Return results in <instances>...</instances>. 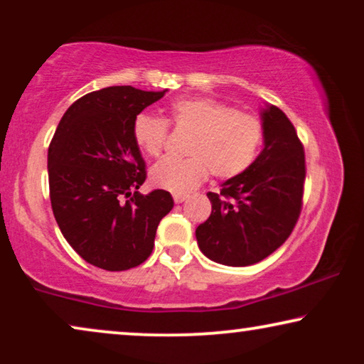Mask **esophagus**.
I'll use <instances>...</instances> for the list:
<instances>
[{
  "label": "esophagus",
  "mask_w": 364,
  "mask_h": 364,
  "mask_svg": "<svg viewBox=\"0 0 364 364\" xmlns=\"http://www.w3.org/2000/svg\"><path fill=\"white\" fill-rule=\"evenodd\" d=\"M183 200H187V196H182V193H173V202L182 203Z\"/></svg>",
  "instance_id": "esophagus-1"
}]
</instances>
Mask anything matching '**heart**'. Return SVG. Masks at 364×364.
<instances>
[{"instance_id": "b5f03b06", "label": "heart", "mask_w": 364, "mask_h": 364, "mask_svg": "<svg viewBox=\"0 0 364 364\" xmlns=\"http://www.w3.org/2000/svg\"><path fill=\"white\" fill-rule=\"evenodd\" d=\"M168 122L192 132L188 159H164L152 167L151 181L172 193L192 192L212 173L220 178L240 176L255 162L265 137L260 119L210 97H182L171 104ZM134 139L147 156L159 157L168 136V124L151 114L134 121Z\"/></svg>"}]
</instances>
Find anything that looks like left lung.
<instances>
[{
	"instance_id": "obj_1",
	"label": "left lung",
	"mask_w": 364,
	"mask_h": 364,
	"mask_svg": "<svg viewBox=\"0 0 364 364\" xmlns=\"http://www.w3.org/2000/svg\"><path fill=\"white\" fill-rule=\"evenodd\" d=\"M263 149L240 176L208 192L212 213L196 230L200 252L227 267H248L272 255L295 227L301 210L305 152L285 112L265 104Z\"/></svg>"
}]
</instances>
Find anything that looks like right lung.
Listing matches in <instances>:
<instances>
[{"instance_id":"add662e5","label":"right lung","mask_w":364,"mask_h":364,"mask_svg":"<svg viewBox=\"0 0 364 364\" xmlns=\"http://www.w3.org/2000/svg\"><path fill=\"white\" fill-rule=\"evenodd\" d=\"M164 91L112 86L89 92L64 112L48 149L49 197L69 245L109 272L141 265L159 222L172 210L168 192H137L146 164L134 121Z\"/></svg>"}]
</instances>
